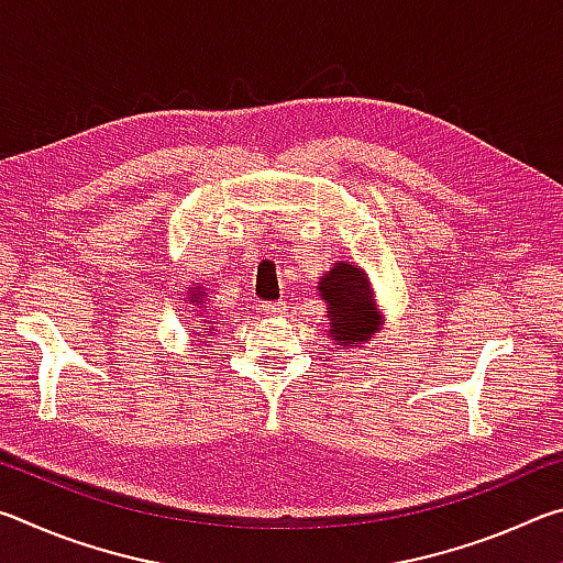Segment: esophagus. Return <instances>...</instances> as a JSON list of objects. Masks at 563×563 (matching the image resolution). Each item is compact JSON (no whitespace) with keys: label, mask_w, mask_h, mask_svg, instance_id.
Returning <instances> with one entry per match:
<instances>
[{"label":"esophagus","mask_w":563,"mask_h":563,"mask_svg":"<svg viewBox=\"0 0 563 563\" xmlns=\"http://www.w3.org/2000/svg\"><path fill=\"white\" fill-rule=\"evenodd\" d=\"M285 310H288V305H285V302H265L263 305V312H265V316H285Z\"/></svg>","instance_id":"1"}]
</instances>
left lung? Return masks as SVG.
<instances>
[{
  "instance_id": "8db88e82",
  "label": "left lung",
  "mask_w": 563,
  "mask_h": 563,
  "mask_svg": "<svg viewBox=\"0 0 563 563\" xmlns=\"http://www.w3.org/2000/svg\"><path fill=\"white\" fill-rule=\"evenodd\" d=\"M318 290L325 300L328 338L340 352L365 347V342L385 325L373 283L360 265L335 261L330 271L322 273Z\"/></svg>"
}]
</instances>
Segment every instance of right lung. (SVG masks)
Instances as JSON below:
<instances>
[{"instance_id": "obj_1", "label": "right lung", "mask_w": 563, "mask_h": 563, "mask_svg": "<svg viewBox=\"0 0 563 563\" xmlns=\"http://www.w3.org/2000/svg\"><path fill=\"white\" fill-rule=\"evenodd\" d=\"M186 295H188V312H190V316H194V318H190V320H194V322H201V328H196L194 330V335L198 338L196 342H201V338L206 340V342H211L213 338H216V332H218V328H221L223 325V320L225 318H221V316H218V312L213 310H208V298H211V295H208L203 288H201V285H198V283H194V288H188L186 290ZM188 325H190V322H188Z\"/></svg>"}]
</instances>
